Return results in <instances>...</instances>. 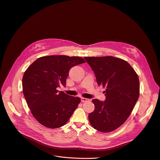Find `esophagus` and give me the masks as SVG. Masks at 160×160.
<instances>
[{
	"instance_id": "1",
	"label": "esophagus",
	"mask_w": 160,
	"mask_h": 160,
	"mask_svg": "<svg viewBox=\"0 0 160 160\" xmlns=\"http://www.w3.org/2000/svg\"><path fill=\"white\" fill-rule=\"evenodd\" d=\"M81 101H82V102H87V101H89V99H88V98H87L82 97V98H81Z\"/></svg>"
}]
</instances>
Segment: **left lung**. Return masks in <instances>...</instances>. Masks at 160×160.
Instances as JSON below:
<instances>
[{"mask_svg": "<svg viewBox=\"0 0 160 160\" xmlns=\"http://www.w3.org/2000/svg\"><path fill=\"white\" fill-rule=\"evenodd\" d=\"M94 72L98 85L105 87V101L92 100L88 115L92 126L102 132L113 131L128 119L139 96V80L132 67L114 57H85Z\"/></svg>", "mask_w": 160, "mask_h": 160, "instance_id": "left-lung-1", "label": "left lung"}]
</instances>
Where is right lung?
Segmentation results:
<instances>
[{"mask_svg":"<svg viewBox=\"0 0 160 160\" xmlns=\"http://www.w3.org/2000/svg\"><path fill=\"white\" fill-rule=\"evenodd\" d=\"M79 57H42L35 60L22 77V92L34 118L51 129L64 126L80 102L78 97L70 96L57 88L65 87L70 70L84 63Z\"/></svg>","mask_w":160,"mask_h":160,"instance_id":"obj_1","label":"right lung"}]
</instances>
